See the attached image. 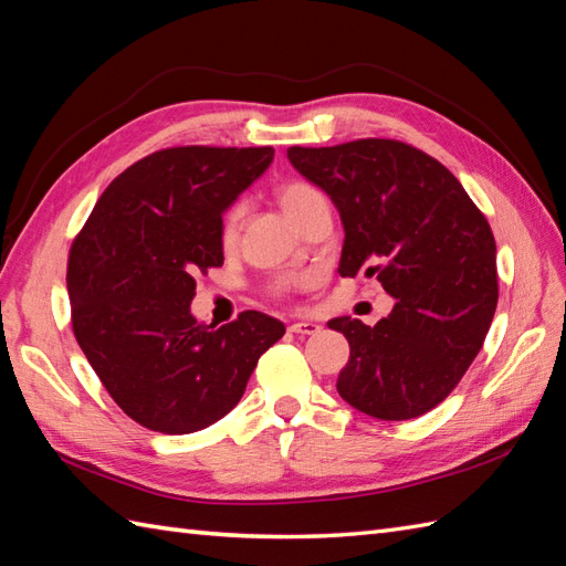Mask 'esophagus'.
I'll return each instance as SVG.
<instances>
[{"label": "esophagus", "instance_id": "1", "mask_svg": "<svg viewBox=\"0 0 566 566\" xmlns=\"http://www.w3.org/2000/svg\"><path fill=\"white\" fill-rule=\"evenodd\" d=\"M289 331L296 333V335H318V333H321V325H318V323L301 321V323H292V325H289Z\"/></svg>", "mask_w": 566, "mask_h": 566}]
</instances>
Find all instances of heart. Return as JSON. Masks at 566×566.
Masks as SVG:
<instances>
[{
  "instance_id": "1",
  "label": "heart",
  "mask_w": 566,
  "mask_h": 566,
  "mask_svg": "<svg viewBox=\"0 0 566 566\" xmlns=\"http://www.w3.org/2000/svg\"><path fill=\"white\" fill-rule=\"evenodd\" d=\"M277 200L284 207V212L292 217L296 223H301V219H304L311 212V207L323 202L325 197L318 188L311 186V182H306V180H289L277 190ZM241 219H243V202H233L227 209V212H223L221 223H219V239H221L223 245H229V243L235 241V235H239ZM304 282H306V277H301V274H280V277H274L268 284V292L272 296H286Z\"/></svg>"
}]
</instances>
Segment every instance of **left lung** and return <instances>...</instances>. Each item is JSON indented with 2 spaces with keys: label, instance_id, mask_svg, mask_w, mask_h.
Masks as SVG:
<instances>
[{
  "label": "left lung",
  "instance_id": "left-lung-1",
  "mask_svg": "<svg viewBox=\"0 0 566 566\" xmlns=\"http://www.w3.org/2000/svg\"><path fill=\"white\" fill-rule=\"evenodd\" d=\"M345 223L337 272H366L396 298L388 318L327 325L349 343L337 392L388 422L429 412L461 384L494 318L496 243L490 221L433 156L398 139L289 147Z\"/></svg>",
  "mask_w": 566,
  "mask_h": 566
}]
</instances>
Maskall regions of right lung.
<instances>
[{"label": "right lung", "instance_id": "right-lung-1", "mask_svg": "<svg viewBox=\"0 0 566 566\" xmlns=\"http://www.w3.org/2000/svg\"><path fill=\"white\" fill-rule=\"evenodd\" d=\"M272 147H168L98 197L67 260L72 331L117 407L161 433L214 424L284 335L260 311L214 327L190 313L195 274L223 265L221 212L272 161Z\"/></svg>", "mask_w": 566, "mask_h": 566}]
</instances>
